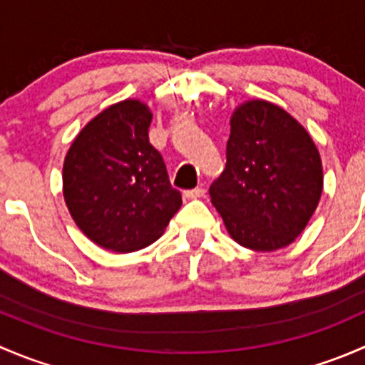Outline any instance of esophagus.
<instances>
[{"label":"esophagus","mask_w":365,"mask_h":365,"mask_svg":"<svg viewBox=\"0 0 365 365\" xmlns=\"http://www.w3.org/2000/svg\"><path fill=\"white\" fill-rule=\"evenodd\" d=\"M183 196H185L187 200H197V197L205 196V189L203 187H196V189L185 190V192H183Z\"/></svg>","instance_id":"1"}]
</instances>
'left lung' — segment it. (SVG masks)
<instances>
[{
  "instance_id": "8db88e82",
  "label": "left lung",
  "mask_w": 365,
  "mask_h": 365,
  "mask_svg": "<svg viewBox=\"0 0 365 365\" xmlns=\"http://www.w3.org/2000/svg\"><path fill=\"white\" fill-rule=\"evenodd\" d=\"M323 190L314 141L282 108L249 101L231 116L226 169L210 197L235 242L270 252L293 244Z\"/></svg>"
}]
</instances>
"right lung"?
Wrapping results in <instances>:
<instances>
[{
  "mask_svg": "<svg viewBox=\"0 0 365 365\" xmlns=\"http://www.w3.org/2000/svg\"><path fill=\"white\" fill-rule=\"evenodd\" d=\"M152 113L118 102L77 134L63 164V197L79 230L101 247L132 252L162 237L182 206L148 139Z\"/></svg>",
  "mask_w": 365,
  "mask_h": 365,
  "instance_id": "add662e5",
  "label": "right lung"
}]
</instances>
